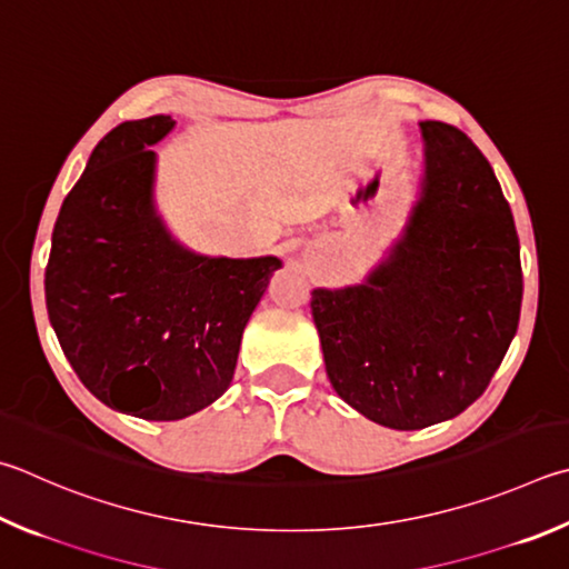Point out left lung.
Masks as SVG:
<instances>
[{
  "label": "left lung",
  "mask_w": 569,
  "mask_h": 569,
  "mask_svg": "<svg viewBox=\"0 0 569 569\" xmlns=\"http://www.w3.org/2000/svg\"><path fill=\"white\" fill-rule=\"evenodd\" d=\"M422 179L406 229L363 283L313 288L330 386L392 430L478 400L518 333L520 241L492 167L465 133L420 121Z\"/></svg>",
  "instance_id": "8db88e82"
}]
</instances>
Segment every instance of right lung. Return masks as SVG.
<instances>
[{"mask_svg":"<svg viewBox=\"0 0 569 569\" xmlns=\"http://www.w3.org/2000/svg\"><path fill=\"white\" fill-rule=\"evenodd\" d=\"M171 117L123 121L61 203L44 293L81 383L143 420H181L231 386L241 336L281 258L186 249L157 211V151Z\"/></svg>","mask_w":569,"mask_h":569,"instance_id":"add662e5","label":"right lung"}]
</instances>
